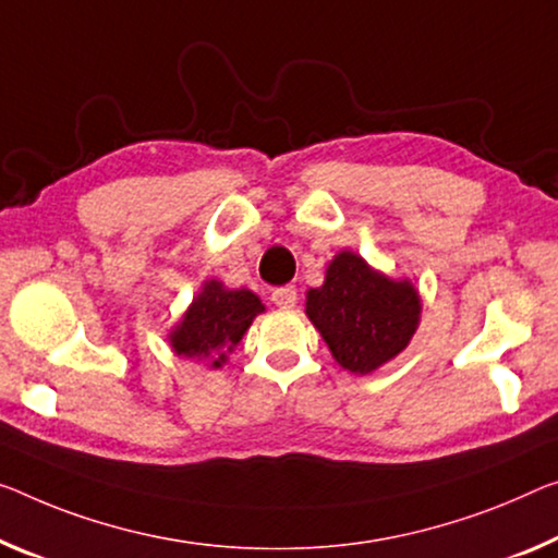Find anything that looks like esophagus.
Listing matches in <instances>:
<instances>
[{
    "mask_svg": "<svg viewBox=\"0 0 558 558\" xmlns=\"http://www.w3.org/2000/svg\"><path fill=\"white\" fill-rule=\"evenodd\" d=\"M271 304L279 308H294L296 306V289L294 287H279L271 291Z\"/></svg>",
    "mask_w": 558,
    "mask_h": 558,
    "instance_id": "obj_1",
    "label": "esophagus"
}]
</instances>
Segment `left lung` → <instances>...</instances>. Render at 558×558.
<instances>
[{
    "label": "left lung",
    "mask_w": 558,
    "mask_h": 558,
    "mask_svg": "<svg viewBox=\"0 0 558 558\" xmlns=\"http://www.w3.org/2000/svg\"><path fill=\"white\" fill-rule=\"evenodd\" d=\"M306 316L333 362L364 376L409 347L422 322V296L411 279H391L364 256L341 250L324 284L306 291Z\"/></svg>",
    "instance_id": "obj_1"
}]
</instances>
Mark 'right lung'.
Here are the masks:
<instances>
[{"label": "right lung", "instance_id": "obj_1", "mask_svg": "<svg viewBox=\"0 0 558 558\" xmlns=\"http://www.w3.org/2000/svg\"><path fill=\"white\" fill-rule=\"evenodd\" d=\"M262 312L264 304L254 291L229 289L219 279H207L182 319L167 333L169 347L177 356L209 362L211 368H219Z\"/></svg>", "mask_w": 558, "mask_h": 558}]
</instances>
